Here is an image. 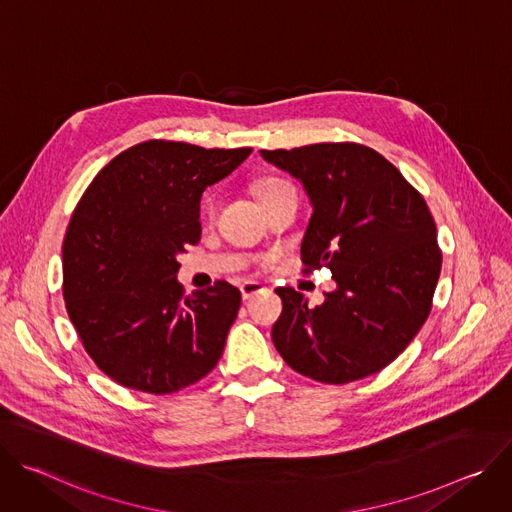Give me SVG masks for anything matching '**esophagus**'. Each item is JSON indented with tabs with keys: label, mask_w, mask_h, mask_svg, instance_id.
<instances>
[{
	"label": "esophagus",
	"mask_w": 512,
	"mask_h": 512,
	"mask_svg": "<svg viewBox=\"0 0 512 512\" xmlns=\"http://www.w3.org/2000/svg\"><path fill=\"white\" fill-rule=\"evenodd\" d=\"M263 289L265 287L261 283H257V281H245V283H241V296H243V300H251L253 296L261 294Z\"/></svg>",
	"instance_id": "esophagus-1"
}]
</instances>
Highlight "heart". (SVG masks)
<instances>
[{
	"label": "heart",
	"mask_w": 512,
	"mask_h": 512,
	"mask_svg": "<svg viewBox=\"0 0 512 512\" xmlns=\"http://www.w3.org/2000/svg\"><path fill=\"white\" fill-rule=\"evenodd\" d=\"M289 186H291V184L285 182V180H281V178H263V180L255 182L253 192H255V196L259 198V202H265L267 198L275 196L277 192H281V190H285V188H289Z\"/></svg>",
	"instance_id": "obj_1"
}]
</instances>
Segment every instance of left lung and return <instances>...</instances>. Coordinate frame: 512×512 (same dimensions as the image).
Segmentation results:
<instances>
[{"mask_svg": "<svg viewBox=\"0 0 512 512\" xmlns=\"http://www.w3.org/2000/svg\"><path fill=\"white\" fill-rule=\"evenodd\" d=\"M261 156L298 178L312 202L306 273L328 267L336 289L308 308L294 287L271 336L291 369L328 385L383 371L429 316L442 269L433 216L403 174L367 145L340 141Z\"/></svg>", "mask_w": 512, "mask_h": 512, "instance_id": "8db88e82", "label": "left lung"}]
</instances>
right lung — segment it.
Listing matches in <instances>:
<instances>
[{"label":"right lung","instance_id":"obj_1","mask_svg":"<svg viewBox=\"0 0 512 512\" xmlns=\"http://www.w3.org/2000/svg\"><path fill=\"white\" fill-rule=\"evenodd\" d=\"M251 148L150 139L113 158L72 212L62 243L68 318L97 367L152 395L206 377L223 356L241 291L216 281L184 296L178 253L200 241V196Z\"/></svg>","mask_w":512,"mask_h":512}]
</instances>
